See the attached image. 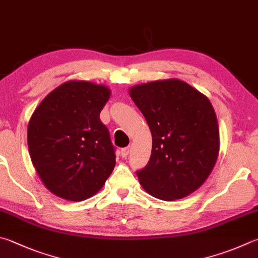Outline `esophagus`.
<instances>
[{
	"mask_svg": "<svg viewBox=\"0 0 258 258\" xmlns=\"http://www.w3.org/2000/svg\"><path fill=\"white\" fill-rule=\"evenodd\" d=\"M128 152H130V148L128 147H126V148H123L120 150V153H121V157H127V154H128Z\"/></svg>",
	"mask_w": 258,
	"mask_h": 258,
	"instance_id": "1",
	"label": "esophagus"
}]
</instances>
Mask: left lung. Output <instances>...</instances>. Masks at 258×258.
<instances>
[{"label": "left lung", "mask_w": 258, "mask_h": 258, "mask_svg": "<svg viewBox=\"0 0 258 258\" xmlns=\"http://www.w3.org/2000/svg\"><path fill=\"white\" fill-rule=\"evenodd\" d=\"M152 134L151 157L139 180L163 201L185 198L203 184L219 152V127L209 99L180 80L154 81L130 90Z\"/></svg>", "instance_id": "1"}]
</instances>
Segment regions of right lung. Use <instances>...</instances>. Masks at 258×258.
Returning a JSON list of instances; mask_svg holds the SVG:
<instances>
[{
  "label": "right lung",
  "mask_w": 258,
  "mask_h": 258,
  "mask_svg": "<svg viewBox=\"0 0 258 258\" xmlns=\"http://www.w3.org/2000/svg\"><path fill=\"white\" fill-rule=\"evenodd\" d=\"M109 95L104 86L65 82L31 116V161L45 186L59 198L74 202L91 198L114 169L115 147L99 117Z\"/></svg>",
  "instance_id": "obj_1"
}]
</instances>
